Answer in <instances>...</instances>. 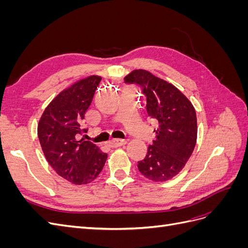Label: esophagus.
Returning <instances> with one entry per match:
<instances>
[{"label": "esophagus", "mask_w": 248, "mask_h": 248, "mask_svg": "<svg viewBox=\"0 0 248 248\" xmlns=\"http://www.w3.org/2000/svg\"><path fill=\"white\" fill-rule=\"evenodd\" d=\"M127 144V140H120V139H116V140H111L109 141V146L112 148H118V147H121Z\"/></svg>", "instance_id": "obj_1"}]
</instances>
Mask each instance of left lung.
Returning a JSON list of instances; mask_svg holds the SVG:
<instances>
[{
	"instance_id": "obj_1",
	"label": "left lung",
	"mask_w": 248,
	"mask_h": 248,
	"mask_svg": "<svg viewBox=\"0 0 248 248\" xmlns=\"http://www.w3.org/2000/svg\"><path fill=\"white\" fill-rule=\"evenodd\" d=\"M124 80L141 88L148 116L157 126L156 139L148 147L145 158L139 161L138 169L149 180L167 181L184 168L196 147V110L175 86L149 71L134 70Z\"/></svg>"
}]
</instances>
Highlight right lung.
<instances>
[{
  "instance_id": "add662e5",
  "label": "right lung",
  "mask_w": 248,
  "mask_h": 248,
  "mask_svg": "<svg viewBox=\"0 0 248 248\" xmlns=\"http://www.w3.org/2000/svg\"><path fill=\"white\" fill-rule=\"evenodd\" d=\"M101 81L92 76L64 90L43 111L38 138L44 156L59 176L73 184L92 182L102 170L108 154L90 140H79L80 126Z\"/></svg>"
}]
</instances>
